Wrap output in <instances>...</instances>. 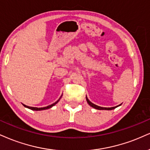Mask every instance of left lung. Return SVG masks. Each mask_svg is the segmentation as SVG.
Listing matches in <instances>:
<instances>
[{
    "instance_id": "1",
    "label": "left lung",
    "mask_w": 150,
    "mask_h": 150,
    "mask_svg": "<svg viewBox=\"0 0 150 150\" xmlns=\"http://www.w3.org/2000/svg\"><path fill=\"white\" fill-rule=\"evenodd\" d=\"M86 100H87V101H88V104H89L90 106L93 107L94 108L97 109V110H112V109L117 108V107H118L119 106H120V105H121V104H120V105H119V106H115V107H111V108H103V107H101V106H97V105H95V104H94V103H92L91 101H90L89 99H88V98H87V97H86Z\"/></svg>"
}]
</instances>
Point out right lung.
Masks as SVG:
<instances>
[{
	"instance_id": "add662e5",
	"label": "right lung",
	"mask_w": 150,
	"mask_h": 150,
	"mask_svg": "<svg viewBox=\"0 0 150 150\" xmlns=\"http://www.w3.org/2000/svg\"><path fill=\"white\" fill-rule=\"evenodd\" d=\"M58 101H59V100L57 101L56 102H55L54 103H53V104L50 105V106H47V107H44V108H36V107L27 106H25V105H24V104H23V106H25V107H26V108H28L31 109V110H46V109H49V108H51V107L54 106L55 104H56V103L58 102Z\"/></svg>"
}]
</instances>
